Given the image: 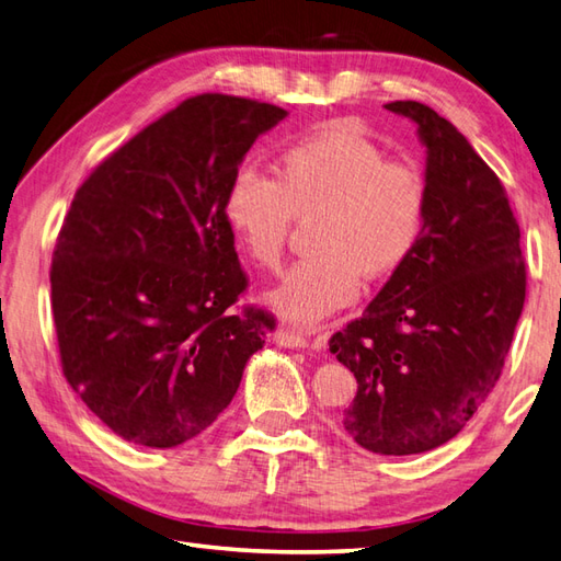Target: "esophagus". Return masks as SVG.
Wrapping results in <instances>:
<instances>
[{"label":"esophagus","mask_w":561,"mask_h":561,"mask_svg":"<svg viewBox=\"0 0 561 561\" xmlns=\"http://www.w3.org/2000/svg\"><path fill=\"white\" fill-rule=\"evenodd\" d=\"M274 342L282 344V347H291V350H304L308 347V335H304V332L299 328L294 325H284L279 328L277 332H274Z\"/></svg>","instance_id":"esophagus-1"}]
</instances>
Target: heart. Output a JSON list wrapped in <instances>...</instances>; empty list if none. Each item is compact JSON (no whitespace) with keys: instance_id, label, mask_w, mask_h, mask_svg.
<instances>
[{"instance_id":"1","label":"heart","mask_w":561,"mask_h":561,"mask_svg":"<svg viewBox=\"0 0 561 561\" xmlns=\"http://www.w3.org/2000/svg\"><path fill=\"white\" fill-rule=\"evenodd\" d=\"M428 183L408 159H388L376 141L328 125L274 161L272 178L238 173L224 195V219L257 267L274 270L294 219H313L316 253L287 272L270 304L313 325L352 304L364 277L383 282L420 248L428 221Z\"/></svg>"}]
</instances>
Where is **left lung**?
Instances as JSON below:
<instances>
[{"label": "left lung", "instance_id": "8db88e82", "mask_svg": "<svg viewBox=\"0 0 561 561\" xmlns=\"http://www.w3.org/2000/svg\"><path fill=\"white\" fill-rule=\"evenodd\" d=\"M386 108L412 117L426 147V231L330 352L359 383L344 410L350 436L412 456L460 434L496 386L526 304V260L506 190L470 141L424 103Z\"/></svg>", "mask_w": 561, "mask_h": 561}]
</instances>
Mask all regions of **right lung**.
<instances>
[{"mask_svg":"<svg viewBox=\"0 0 561 561\" xmlns=\"http://www.w3.org/2000/svg\"><path fill=\"white\" fill-rule=\"evenodd\" d=\"M287 111L226 93L185 99L77 190L50 267L59 362L117 436L173 448L229 408L277 320L231 311L248 289L224 195Z\"/></svg>","mask_w":561,"mask_h":561,"instance_id":"obj_1","label":"right lung"}]
</instances>
